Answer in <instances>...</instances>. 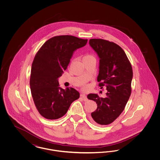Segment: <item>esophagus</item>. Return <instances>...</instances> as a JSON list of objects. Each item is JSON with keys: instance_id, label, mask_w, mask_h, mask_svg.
<instances>
[{"instance_id": "esophagus-1", "label": "esophagus", "mask_w": 160, "mask_h": 160, "mask_svg": "<svg viewBox=\"0 0 160 160\" xmlns=\"http://www.w3.org/2000/svg\"><path fill=\"white\" fill-rule=\"evenodd\" d=\"M80 96H81V97L82 98V99H83L84 101H88V98H87V96L85 95V94H83V93H82V94H81L80 95Z\"/></svg>"}]
</instances>
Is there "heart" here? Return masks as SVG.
I'll use <instances>...</instances> for the list:
<instances>
[{
	"instance_id": "1",
	"label": "heart",
	"mask_w": 160,
	"mask_h": 160,
	"mask_svg": "<svg viewBox=\"0 0 160 160\" xmlns=\"http://www.w3.org/2000/svg\"><path fill=\"white\" fill-rule=\"evenodd\" d=\"M93 58V57L91 55H86L84 57L83 59H89V58Z\"/></svg>"
}]
</instances>
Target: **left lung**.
<instances>
[{
    "mask_svg": "<svg viewBox=\"0 0 160 160\" xmlns=\"http://www.w3.org/2000/svg\"><path fill=\"white\" fill-rule=\"evenodd\" d=\"M89 45L99 58L97 80L101 89L106 87V98L90 93L88 98L97 104L92 112L94 122L101 125H108L121 114L131 92L132 69L122 48L113 42L102 39H91Z\"/></svg>",
    "mask_w": 160,
    "mask_h": 160,
    "instance_id": "obj_1",
    "label": "left lung"
}]
</instances>
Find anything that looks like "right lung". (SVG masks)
Returning <instances> with one entry per match:
<instances>
[{
    "label": "right lung",
    "mask_w": 160,
    "mask_h": 160,
    "mask_svg": "<svg viewBox=\"0 0 160 160\" xmlns=\"http://www.w3.org/2000/svg\"><path fill=\"white\" fill-rule=\"evenodd\" d=\"M87 42L71 35L56 36L47 40L36 54L31 68V93L39 113L46 119L62 117L79 98L75 89L60 88L58 78L67 68L74 52Z\"/></svg>",
    "instance_id": "right-lung-1"
}]
</instances>
